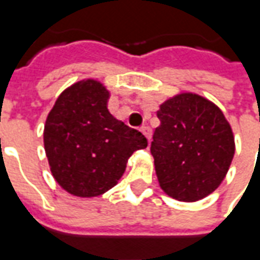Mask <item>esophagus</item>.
Returning <instances> with one entry per match:
<instances>
[{
    "label": "esophagus",
    "mask_w": 260,
    "mask_h": 260,
    "mask_svg": "<svg viewBox=\"0 0 260 260\" xmlns=\"http://www.w3.org/2000/svg\"><path fill=\"white\" fill-rule=\"evenodd\" d=\"M141 132H142V134H143V135L146 136L147 141L150 142V139H152V129H150L149 126H142Z\"/></svg>",
    "instance_id": "34e87169"
}]
</instances>
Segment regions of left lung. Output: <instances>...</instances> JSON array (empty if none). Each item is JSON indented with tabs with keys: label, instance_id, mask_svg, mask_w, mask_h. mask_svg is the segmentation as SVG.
<instances>
[{
	"label": "left lung",
	"instance_id": "left-lung-1",
	"mask_svg": "<svg viewBox=\"0 0 260 260\" xmlns=\"http://www.w3.org/2000/svg\"><path fill=\"white\" fill-rule=\"evenodd\" d=\"M157 118L150 152L161 189L181 202L212 193L235 150L233 131L220 108L198 94L182 93L160 106Z\"/></svg>",
	"mask_w": 260,
	"mask_h": 260
}]
</instances>
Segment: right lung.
I'll use <instances>...</instances> for the list:
<instances>
[{
	"mask_svg": "<svg viewBox=\"0 0 260 260\" xmlns=\"http://www.w3.org/2000/svg\"><path fill=\"white\" fill-rule=\"evenodd\" d=\"M107 100L100 82L82 80L61 93L46 121L51 173L75 196H99L113 188L132 153L147 146L139 131L110 114Z\"/></svg>",
	"mask_w": 260,
	"mask_h": 260,
	"instance_id": "right-lung-1",
	"label": "right lung"
}]
</instances>
